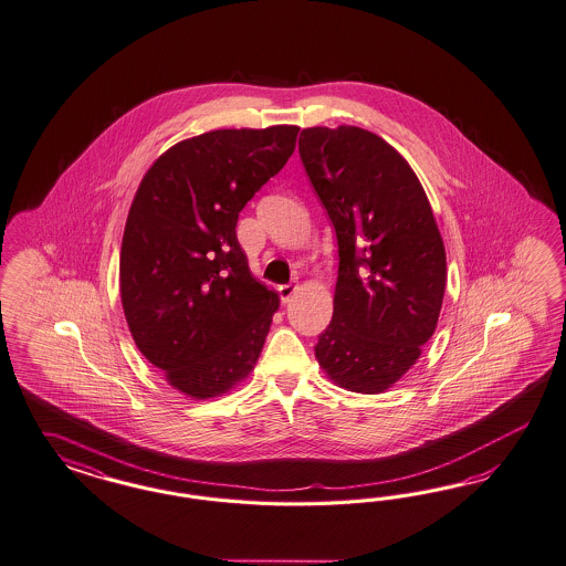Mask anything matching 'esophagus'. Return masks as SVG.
Listing matches in <instances>:
<instances>
[{"label":"esophagus","instance_id":"34e87169","mask_svg":"<svg viewBox=\"0 0 566 566\" xmlns=\"http://www.w3.org/2000/svg\"><path fill=\"white\" fill-rule=\"evenodd\" d=\"M296 291H298V286H296V284H282V286L277 289L282 303H289Z\"/></svg>","mask_w":566,"mask_h":566}]
</instances>
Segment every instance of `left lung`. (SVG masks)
<instances>
[{"label": "left lung", "mask_w": 566, "mask_h": 566, "mask_svg": "<svg viewBox=\"0 0 566 566\" xmlns=\"http://www.w3.org/2000/svg\"><path fill=\"white\" fill-rule=\"evenodd\" d=\"M298 154L340 258L334 315L315 357L336 386L386 392L438 326L444 240L419 178L384 138L359 126H313Z\"/></svg>", "instance_id": "8db88e82"}]
</instances>
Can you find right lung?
<instances>
[{
    "mask_svg": "<svg viewBox=\"0 0 566 566\" xmlns=\"http://www.w3.org/2000/svg\"><path fill=\"white\" fill-rule=\"evenodd\" d=\"M298 126L176 143L143 176L120 251L122 308L143 357L178 392H230L258 363L277 292L249 270L237 222L296 147Z\"/></svg>",
    "mask_w": 566,
    "mask_h": 566,
    "instance_id": "1",
    "label": "right lung"
}]
</instances>
